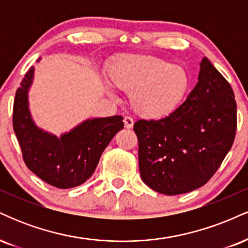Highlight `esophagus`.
Returning a JSON list of instances; mask_svg holds the SVG:
<instances>
[{"instance_id": "obj_1", "label": "esophagus", "mask_w": 248, "mask_h": 248, "mask_svg": "<svg viewBox=\"0 0 248 248\" xmlns=\"http://www.w3.org/2000/svg\"><path fill=\"white\" fill-rule=\"evenodd\" d=\"M124 127H126L127 129H130V128H132L133 124H134L133 118H130V116H124Z\"/></svg>"}]
</instances>
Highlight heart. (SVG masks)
Listing matches in <instances>:
<instances>
[{
    "instance_id": "obj_1",
    "label": "heart",
    "mask_w": 248,
    "mask_h": 248,
    "mask_svg": "<svg viewBox=\"0 0 248 248\" xmlns=\"http://www.w3.org/2000/svg\"><path fill=\"white\" fill-rule=\"evenodd\" d=\"M109 77L116 87L130 93L134 110L148 119L172 113L189 87V76L183 67L156 57L122 59L110 69Z\"/></svg>"
}]
</instances>
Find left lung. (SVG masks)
Masks as SVG:
<instances>
[{
	"instance_id": "obj_1",
	"label": "left lung",
	"mask_w": 248,
	"mask_h": 248,
	"mask_svg": "<svg viewBox=\"0 0 248 248\" xmlns=\"http://www.w3.org/2000/svg\"><path fill=\"white\" fill-rule=\"evenodd\" d=\"M235 130L231 85L204 57L197 85L181 106L160 120L134 124L142 181L169 196L203 186L231 149Z\"/></svg>"
}]
</instances>
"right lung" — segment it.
<instances>
[{
  "mask_svg": "<svg viewBox=\"0 0 248 248\" xmlns=\"http://www.w3.org/2000/svg\"><path fill=\"white\" fill-rule=\"evenodd\" d=\"M33 67L25 73L14 100L13 127L27 167L39 178L59 189L85 183L94 172L105 148L124 128L122 116L84 121L61 138L39 129L31 119L28 91Z\"/></svg>",
  "mask_w": 248,
  "mask_h": 248,
  "instance_id": "add662e5",
  "label": "right lung"
}]
</instances>
